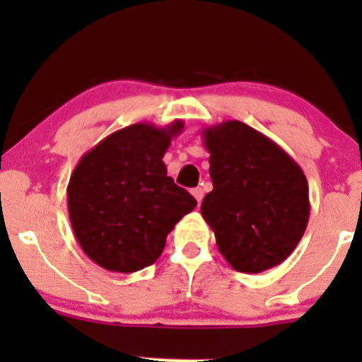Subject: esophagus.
Instances as JSON below:
<instances>
[{
  "label": "esophagus",
  "mask_w": 362,
  "mask_h": 362,
  "mask_svg": "<svg viewBox=\"0 0 362 362\" xmlns=\"http://www.w3.org/2000/svg\"><path fill=\"white\" fill-rule=\"evenodd\" d=\"M191 194L194 196L196 202L202 203V199H203V189H202V187H194V189H192V191H191Z\"/></svg>",
  "instance_id": "esophagus-1"
}]
</instances>
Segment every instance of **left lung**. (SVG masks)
Segmentation results:
<instances>
[{
    "instance_id": "8db88e82",
    "label": "left lung",
    "mask_w": 362,
    "mask_h": 362,
    "mask_svg": "<svg viewBox=\"0 0 362 362\" xmlns=\"http://www.w3.org/2000/svg\"><path fill=\"white\" fill-rule=\"evenodd\" d=\"M214 191L202 215L233 269L261 273L286 261L310 217L308 182L282 147L240 120L203 129Z\"/></svg>"
}]
</instances>
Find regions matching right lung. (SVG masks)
<instances>
[{
    "label": "right lung",
    "mask_w": 362,
    "mask_h": 362,
    "mask_svg": "<svg viewBox=\"0 0 362 362\" xmlns=\"http://www.w3.org/2000/svg\"><path fill=\"white\" fill-rule=\"evenodd\" d=\"M184 129L138 122L108 134L82 156L68 184L73 233L89 259L117 273L154 264L166 236L196 199L166 175L164 154Z\"/></svg>",
    "instance_id": "obj_1"
}]
</instances>
